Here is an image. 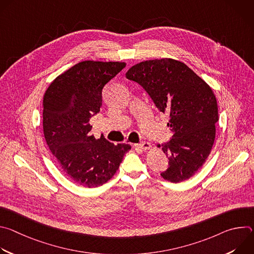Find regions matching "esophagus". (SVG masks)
<instances>
[{
    "instance_id": "1",
    "label": "esophagus",
    "mask_w": 254,
    "mask_h": 254,
    "mask_svg": "<svg viewBox=\"0 0 254 254\" xmlns=\"http://www.w3.org/2000/svg\"><path fill=\"white\" fill-rule=\"evenodd\" d=\"M135 147L136 148H138V149H140V150H149L152 146H151V143L150 142H148V141H141L140 143H137V144H135Z\"/></svg>"
}]
</instances>
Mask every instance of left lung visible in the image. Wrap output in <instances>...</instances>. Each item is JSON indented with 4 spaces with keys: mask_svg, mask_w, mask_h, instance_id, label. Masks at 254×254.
I'll return each instance as SVG.
<instances>
[{
    "mask_svg": "<svg viewBox=\"0 0 254 254\" xmlns=\"http://www.w3.org/2000/svg\"><path fill=\"white\" fill-rule=\"evenodd\" d=\"M126 77L138 83L158 110L170 116L173 135L162 143L169 167L161 176L172 183L188 180L203 166L214 143L219 118L212 89L186 64L168 58L135 64Z\"/></svg>",
    "mask_w": 254,
    "mask_h": 254,
    "instance_id": "obj_1",
    "label": "left lung"
}]
</instances>
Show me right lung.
I'll return each mask as SVG.
<instances>
[{
	"mask_svg": "<svg viewBox=\"0 0 254 254\" xmlns=\"http://www.w3.org/2000/svg\"><path fill=\"white\" fill-rule=\"evenodd\" d=\"M125 67L124 62L82 61L59 75L45 92L46 142L65 175L80 186L106 183L130 150L127 143L96 139L89 125L100 112L103 87Z\"/></svg>",
	"mask_w": 254,
	"mask_h": 254,
	"instance_id": "1",
	"label": "right lung"
}]
</instances>
